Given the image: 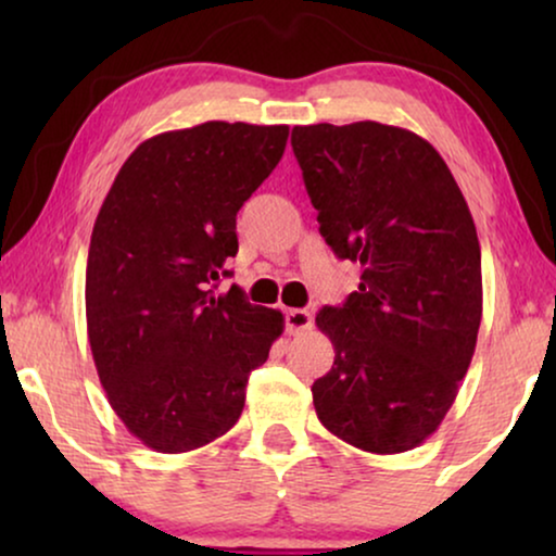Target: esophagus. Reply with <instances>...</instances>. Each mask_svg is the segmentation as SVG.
<instances>
[{
  "instance_id": "obj_1",
  "label": "esophagus",
  "mask_w": 556,
  "mask_h": 556,
  "mask_svg": "<svg viewBox=\"0 0 556 556\" xmlns=\"http://www.w3.org/2000/svg\"><path fill=\"white\" fill-rule=\"evenodd\" d=\"M314 326V318L306 308H291L286 311V329L288 333H303Z\"/></svg>"
}]
</instances>
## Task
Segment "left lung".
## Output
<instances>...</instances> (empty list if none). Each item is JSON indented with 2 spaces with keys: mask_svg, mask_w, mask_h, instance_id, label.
<instances>
[{
  "mask_svg": "<svg viewBox=\"0 0 556 556\" xmlns=\"http://www.w3.org/2000/svg\"><path fill=\"white\" fill-rule=\"evenodd\" d=\"M291 147L324 240L362 265L359 291L316 316L337 352L311 387L316 415L359 451H413L443 422L476 352L481 245L466 197L407 128L295 126Z\"/></svg>",
  "mask_w": 556,
  "mask_h": 556,
  "instance_id": "left-lung-1",
  "label": "left lung"
}]
</instances>
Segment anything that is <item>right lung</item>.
<instances>
[{"instance_id": "1", "label": "right lung", "mask_w": 556, "mask_h": 556, "mask_svg": "<svg viewBox=\"0 0 556 556\" xmlns=\"http://www.w3.org/2000/svg\"><path fill=\"white\" fill-rule=\"evenodd\" d=\"M288 126L207 121L147 139L126 159L90 235L88 339L121 422L159 453L225 435L245 407L283 314L238 286L235 217L286 151Z\"/></svg>"}]
</instances>
